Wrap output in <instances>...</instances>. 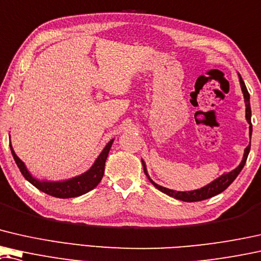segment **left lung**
Masks as SVG:
<instances>
[{"label":"left lung","mask_w":261,"mask_h":261,"mask_svg":"<svg viewBox=\"0 0 261 261\" xmlns=\"http://www.w3.org/2000/svg\"><path fill=\"white\" fill-rule=\"evenodd\" d=\"M240 77V86H241V90H243L244 93V99H245V105H246V120L247 122L250 123V137L252 135V123H251V105H250V94H248V90L246 88V86H245V82L243 81V79L239 75ZM250 149H251V142L250 145L246 147V149H245V154H244V159L243 161H241V164L238 166L236 169H233L232 172L227 173V174H224L221 175L220 177H218L217 180H214L213 182H211L210 185H207V186L200 188V190H195V191H190V192H176V191H173V190H168V188L166 187H162V186H159L158 184L154 182V181L150 179L148 173H147V169H146V165L145 162L142 160V166H143V172H145L146 176L148 177V180L150 181L154 185V187L158 188L159 191H161L162 193H166L169 196H172V198H175L177 200H181V201H186V202H194V201H201V200H206V199H210L212 198V196L217 195L219 193H221V192H224L226 188H227L229 185H231L234 180H236V177L239 175V173L241 172V169L244 168L245 164H246V160H247V156H248V153H250Z\"/></svg>","instance_id":"1"}]
</instances>
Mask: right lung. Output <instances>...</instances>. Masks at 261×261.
Returning <instances> with one entry per match:
<instances>
[{
	"mask_svg": "<svg viewBox=\"0 0 261 261\" xmlns=\"http://www.w3.org/2000/svg\"><path fill=\"white\" fill-rule=\"evenodd\" d=\"M113 141H114V140H111V141L106 145L99 158L96 159L95 162H94V165L86 173L79 176H75L73 179H69L66 181H59V182L39 181L36 180L35 177H33L32 174L28 172V169L25 168V166L23 162H22L21 159H18V156L15 154L10 143L9 145H10L11 154H13L14 160L16 162L17 167L20 168L22 175H23L30 184L34 185L37 190L42 191L43 193L55 196V198L68 199V198H75V196H80L82 194H85L87 192L92 191L93 188H95L97 185H99V182L103 176L106 159L108 156L109 149H111Z\"/></svg>",
	"mask_w": 261,
	"mask_h": 261,
	"instance_id": "1",
	"label": "right lung"
}]
</instances>
